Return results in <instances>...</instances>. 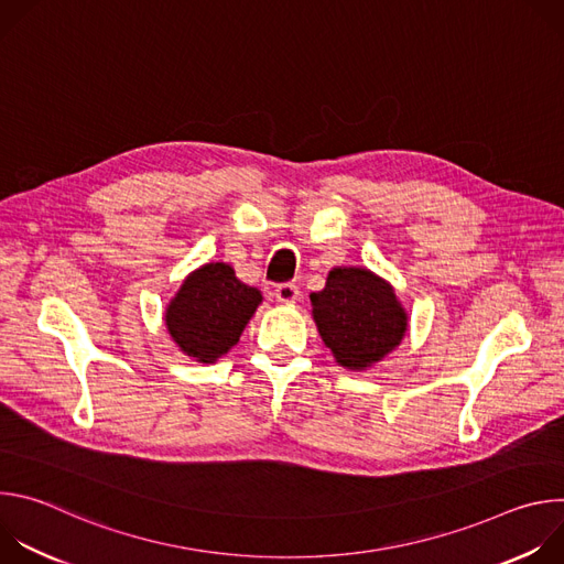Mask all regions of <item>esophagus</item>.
<instances>
[{"label":"esophagus","mask_w":564,"mask_h":564,"mask_svg":"<svg viewBox=\"0 0 564 564\" xmlns=\"http://www.w3.org/2000/svg\"><path fill=\"white\" fill-rule=\"evenodd\" d=\"M274 294L281 303H294L299 299V288L294 283H279Z\"/></svg>","instance_id":"34e87169"}]
</instances>
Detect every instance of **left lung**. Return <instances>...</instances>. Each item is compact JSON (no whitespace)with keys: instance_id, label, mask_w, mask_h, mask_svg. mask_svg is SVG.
Listing matches in <instances>:
<instances>
[{"instance_id":"1","label":"left lung","mask_w":564,"mask_h":564,"mask_svg":"<svg viewBox=\"0 0 564 564\" xmlns=\"http://www.w3.org/2000/svg\"><path fill=\"white\" fill-rule=\"evenodd\" d=\"M310 301L321 339L350 370L383 359L409 326L392 288L361 268H335Z\"/></svg>"}]
</instances>
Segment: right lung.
Wrapping results in <instances>:
<instances>
[{
	"label": "right lung",
	"instance_id": "right-lung-1",
	"mask_svg": "<svg viewBox=\"0 0 564 564\" xmlns=\"http://www.w3.org/2000/svg\"><path fill=\"white\" fill-rule=\"evenodd\" d=\"M261 299V292L240 283L229 265L207 263L185 279L170 303L167 330L185 355L214 364L238 344Z\"/></svg>",
	"mask_w": 564,
	"mask_h": 564
}]
</instances>
